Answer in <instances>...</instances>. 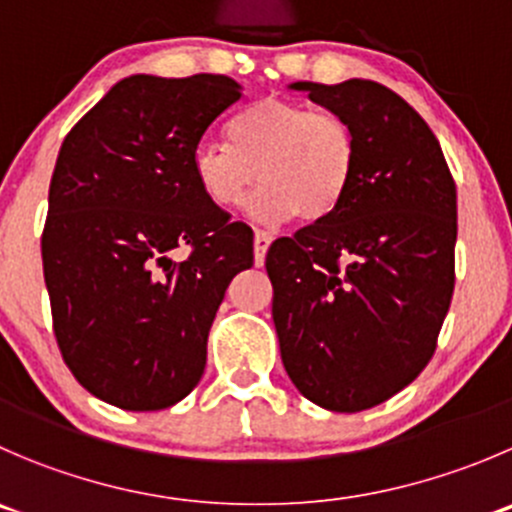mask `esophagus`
Instances as JSON below:
<instances>
[{"label": "esophagus", "instance_id": "esophagus-1", "mask_svg": "<svg viewBox=\"0 0 512 512\" xmlns=\"http://www.w3.org/2000/svg\"><path fill=\"white\" fill-rule=\"evenodd\" d=\"M270 245H272V235H270V232L257 230L255 232V260H257V265H260V262L265 260V255H267V250H270Z\"/></svg>", "mask_w": 512, "mask_h": 512}]
</instances>
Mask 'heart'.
I'll return each instance as SVG.
<instances>
[{"mask_svg": "<svg viewBox=\"0 0 512 512\" xmlns=\"http://www.w3.org/2000/svg\"><path fill=\"white\" fill-rule=\"evenodd\" d=\"M225 135L227 145L200 142L192 152L197 187L220 210H237L260 180L250 202L255 220H320L340 205L355 175L357 137L340 114L265 97L240 109Z\"/></svg>", "mask_w": 512, "mask_h": 512, "instance_id": "obj_1", "label": "heart"}]
</instances>
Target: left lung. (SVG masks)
Wrapping results in <instances>:
<instances>
[{
    "label": "left lung",
    "instance_id": "1",
    "mask_svg": "<svg viewBox=\"0 0 512 512\" xmlns=\"http://www.w3.org/2000/svg\"><path fill=\"white\" fill-rule=\"evenodd\" d=\"M292 87L350 122L357 167L330 215L272 242V320L295 388L332 413H360L433 360L455 290V180L433 130L393 89Z\"/></svg>",
    "mask_w": 512,
    "mask_h": 512
}]
</instances>
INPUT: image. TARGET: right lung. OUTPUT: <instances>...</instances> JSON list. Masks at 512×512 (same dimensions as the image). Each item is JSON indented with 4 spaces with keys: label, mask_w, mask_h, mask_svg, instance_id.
Listing matches in <instances>:
<instances>
[{
    "label": "right lung",
    "mask_w": 512,
    "mask_h": 512,
    "mask_svg": "<svg viewBox=\"0 0 512 512\" xmlns=\"http://www.w3.org/2000/svg\"><path fill=\"white\" fill-rule=\"evenodd\" d=\"M240 97L225 74H135L64 137L44 282L59 352L104 403L165 410L187 398L227 285L252 267V230L210 205L192 175L202 135Z\"/></svg>",
    "instance_id": "right-lung-1"
}]
</instances>
